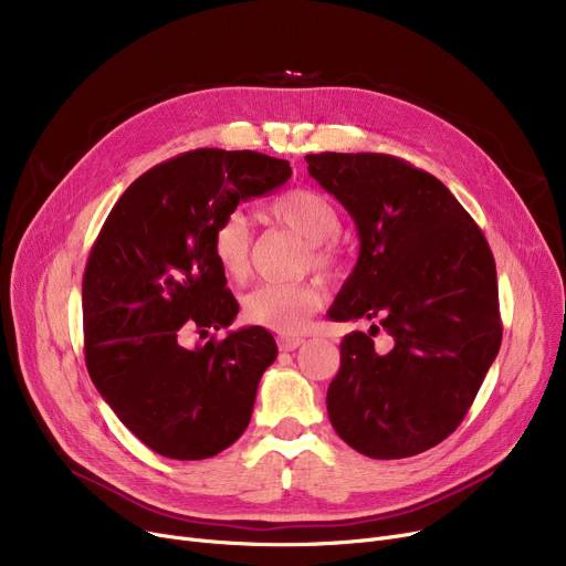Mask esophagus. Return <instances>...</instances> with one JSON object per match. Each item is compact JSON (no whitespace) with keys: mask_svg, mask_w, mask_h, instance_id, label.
Returning <instances> with one entry per match:
<instances>
[{"mask_svg":"<svg viewBox=\"0 0 566 566\" xmlns=\"http://www.w3.org/2000/svg\"><path fill=\"white\" fill-rule=\"evenodd\" d=\"M303 342H305V339L298 337V335H284V337H280V348H284V350H295Z\"/></svg>","mask_w":566,"mask_h":566,"instance_id":"1","label":"esophagus"}]
</instances>
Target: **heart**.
Masks as SVG:
<instances>
[{
	"mask_svg": "<svg viewBox=\"0 0 566 566\" xmlns=\"http://www.w3.org/2000/svg\"><path fill=\"white\" fill-rule=\"evenodd\" d=\"M271 216L301 233L312 243V259L316 265H328L333 250L325 243L339 231V218L333 203L314 190H293L271 203ZM252 231L241 211H231L213 231V254L222 273L231 282H245L250 275ZM325 301L321 282H265L252 289L243 301L248 321L265 325L280 333L301 331L305 318Z\"/></svg>",
	"mask_w": 566,
	"mask_h": 566,
	"instance_id": "obj_1",
	"label": "heart"
}]
</instances>
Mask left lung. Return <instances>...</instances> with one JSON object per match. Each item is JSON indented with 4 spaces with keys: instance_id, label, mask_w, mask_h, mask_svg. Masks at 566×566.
Here are the masks:
<instances>
[{
    "instance_id": "left-lung-1",
    "label": "left lung",
    "mask_w": 566,
    "mask_h": 566,
    "mask_svg": "<svg viewBox=\"0 0 566 566\" xmlns=\"http://www.w3.org/2000/svg\"><path fill=\"white\" fill-rule=\"evenodd\" d=\"M307 171L355 222L360 254L328 312L394 337L342 339L328 415L353 450L406 459L465 418L502 342L495 261L482 229L436 176L382 154H310Z\"/></svg>"
}]
</instances>
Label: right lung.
I'll return each mask as SVG.
<instances>
[{
	"label": "right lung",
	"instance_id": "add662e5",
	"mask_svg": "<svg viewBox=\"0 0 566 566\" xmlns=\"http://www.w3.org/2000/svg\"><path fill=\"white\" fill-rule=\"evenodd\" d=\"M291 178L286 160L197 148L142 174L109 211L86 261L82 318L96 390L144 444L167 459L216 457L250 424L263 371L277 358L261 325L208 337L238 303L213 254L235 206Z\"/></svg>",
	"mask_w": 566,
	"mask_h": 566
}]
</instances>
